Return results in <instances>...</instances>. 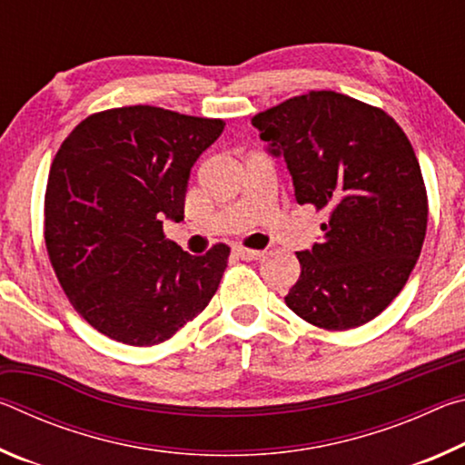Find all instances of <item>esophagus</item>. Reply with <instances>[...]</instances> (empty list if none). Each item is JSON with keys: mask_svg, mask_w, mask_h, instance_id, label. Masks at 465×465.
<instances>
[{"mask_svg": "<svg viewBox=\"0 0 465 465\" xmlns=\"http://www.w3.org/2000/svg\"><path fill=\"white\" fill-rule=\"evenodd\" d=\"M235 254H238V258H242V261H256V258H261L264 252L262 250H250V248H233Z\"/></svg>", "mask_w": 465, "mask_h": 465, "instance_id": "obj_1", "label": "esophagus"}]
</instances>
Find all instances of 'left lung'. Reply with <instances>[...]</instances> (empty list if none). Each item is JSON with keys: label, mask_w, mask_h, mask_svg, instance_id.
Here are the masks:
<instances>
[{"label": "left lung", "mask_w": 465, "mask_h": 465, "mask_svg": "<svg viewBox=\"0 0 465 465\" xmlns=\"http://www.w3.org/2000/svg\"><path fill=\"white\" fill-rule=\"evenodd\" d=\"M252 124L287 162L297 203L328 215L322 242L297 252L289 310L326 330L367 324L406 285L427 233V188L406 133L332 90L289 98Z\"/></svg>", "instance_id": "left-lung-1"}]
</instances>
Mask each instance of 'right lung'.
Segmentation results:
<instances>
[{
  "mask_svg": "<svg viewBox=\"0 0 465 465\" xmlns=\"http://www.w3.org/2000/svg\"><path fill=\"white\" fill-rule=\"evenodd\" d=\"M222 119L157 106L90 114L63 141L45 194V242L75 312L113 341L153 346L215 295L230 248L193 256L163 235L183 222L191 168Z\"/></svg>",
  "mask_w": 465,
  "mask_h": 465,
  "instance_id": "obj_1",
  "label": "right lung"
}]
</instances>
